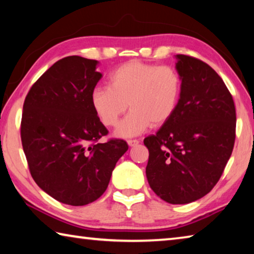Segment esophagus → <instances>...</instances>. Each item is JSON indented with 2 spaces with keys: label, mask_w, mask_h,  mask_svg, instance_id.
<instances>
[{
  "label": "esophagus",
  "mask_w": 254,
  "mask_h": 254,
  "mask_svg": "<svg viewBox=\"0 0 254 254\" xmlns=\"http://www.w3.org/2000/svg\"><path fill=\"white\" fill-rule=\"evenodd\" d=\"M127 142L128 145H130V147H135V145L139 144V141L137 140H127Z\"/></svg>",
  "instance_id": "34e87169"
}]
</instances>
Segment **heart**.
<instances>
[{"label": "heart", "mask_w": 254, "mask_h": 254, "mask_svg": "<svg viewBox=\"0 0 254 254\" xmlns=\"http://www.w3.org/2000/svg\"><path fill=\"white\" fill-rule=\"evenodd\" d=\"M182 77L171 66L128 62L109 76V87H96L91 103L101 122L115 127L127 107L130 114L119 124L115 135L136 136L150 127H160L175 114L182 96Z\"/></svg>", "instance_id": "obj_1"}]
</instances>
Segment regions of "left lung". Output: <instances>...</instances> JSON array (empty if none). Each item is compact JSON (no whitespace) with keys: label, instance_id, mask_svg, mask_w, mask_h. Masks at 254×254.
<instances>
[{"label":"left lung","instance_id":"obj_1","mask_svg":"<svg viewBox=\"0 0 254 254\" xmlns=\"http://www.w3.org/2000/svg\"><path fill=\"white\" fill-rule=\"evenodd\" d=\"M176 59L182 96L173 117L143 141L145 174L161 199L188 204L220 180L233 151L236 114L233 97L212 67L186 55Z\"/></svg>","mask_w":254,"mask_h":254}]
</instances>
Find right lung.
I'll list each match as a JSON object with an SVG mask.
<instances>
[{
	"label": "right lung",
	"mask_w": 254,
	"mask_h": 254,
	"mask_svg": "<svg viewBox=\"0 0 254 254\" xmlns=\"http://www.w3.org/2000/svg\"><path fill=\"white\" fill-rule=\"evenodd\" d=\"M97 60L69 56L55 63L30 88L23 104L21 141L30 174L60 203L84 206L104 194L112 171L128 149L107 134L91 94Z\"/></svg>",
	"instance_id": "obj_1"
}]
</instances>
